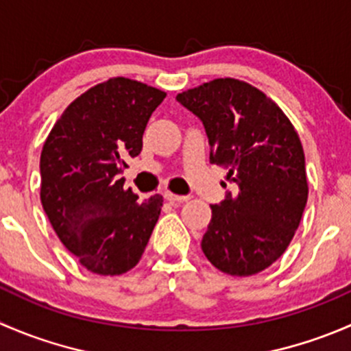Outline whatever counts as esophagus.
<instances>
[{
  "label": "esophagus",
  "instance_id": "34e87169",
  "mask_svg": "<svg viewBox=\"0 0 351 351\" xmlns=\"http://www.w3.org/2000/svg\"><path fill=\"white\" fill-rule=\"evenodd\" d=\"M165 198H166V200H169V202H178V204H183V202L190 200V195H175V193L166 192Z\"/></svg>",
  "mask_w": 351,
  "mask_h": 351
}]
</instances>
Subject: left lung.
I'll list each match as a JSON object with an SVG mask.
<instances>
[{
	"mask_svg": "<svg viewBox=\"0 0 351 351\" xmlns=\"http://www.w3.org/2000/svg\"><path fill=\"white\" fill-rule=\"evenodd\" d=\"M176 100L204 123L210 162L226 166L234 183V192L210 205L202 251L232 277L260 274L284 254L306 207L299 136L267 95L232 77L208 81Z\"/></svg>",
	"mask_w": 351,
	"mask_h": 351,
	"instance_id": "1",
	"label": "left lung"
}]
</instances>
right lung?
<instances>
[{
    "instance_id": "add662e5",
    "label": "right lung",
    "mask_w": 351,
    "mask_h": 351,
    "mask_svg": "<svg viewBox=\"0 0 351 351\" xmlns=\"http://www.w3.org/2000/svg\"><path fill=\"white\" fill-rule=\"evenodd\" d=\"M166 93L112 77L73 101L40 154V200L56 234L86 270L122 275L139 263L162 197L123 190L125 159L143 149L149 117Z\"/></svg>"
}]
</instances>
